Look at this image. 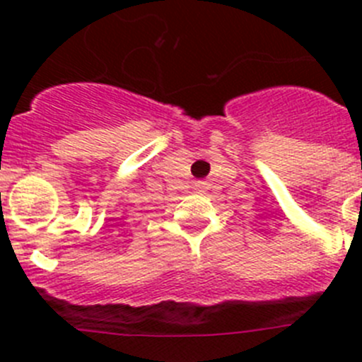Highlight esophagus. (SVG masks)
Returning <instances> with one entry per match:
<instances>
[{
  "label": "esophagus",
  "mask_w": 362,
  "mask_h": 362,
  "mask_svg": "<svg viewBox=\"0 0 362 362\" xmlns=\"http://www.w3.org/2000/svg\"><path fill=\"white\" fill-rule=\"evenodd\" d=\"M196 187L203 189V187H204V182H198V184H196Z\"/></svg>",
  "instance_id": "esophagus-1"
}]
</instances>
